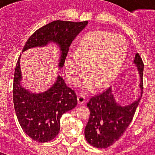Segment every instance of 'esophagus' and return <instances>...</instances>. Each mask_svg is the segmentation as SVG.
I'll list each match as a JSON object with an SVG mask.
<instances>
[{
  "instance_id": "obj_1",
  "label": "esophagus",
  "mask_w": 155,
  "mask_h": 155,
  "mask_svg": "<svg viewBox=\"0 0 155 155\" xmlns=\"http://www.w3.org/2000/svg\"><path fill=\"white\" fill-rule=\"evenodd\" d=\"M85 100H86V97L85 95L80 94L78 96V104H85Z\"/></svg>"
}]
</instances>
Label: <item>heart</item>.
<instances>
[{
	"mask_svg": "<svg viewBox=\"0 0 155 155\" xmlns=\"http://www.w3.org/2000/svg\"><path fill=\"white\" fill-rule=\"evenodd\" d=\"M127 55V44L123 37L107 31H92L81 38L74 54L66 57L65 71L70 81L79 85L88 71L86 90H92L98 84L99 87H106L117 76Z\"/></svg>",
	"mask_w": 155,
	"mask_h": 155,
	"instance_id": "b5f03b06",
	"label": "heart"
}]
</instances>
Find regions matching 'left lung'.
I'll use <instances>...</instances> for the list:
<instances>
[{
    "label": "left lung",
    "mask_w": 155,
    "mask_h": 155,
    "mask_svg": "<svg viewBox=\"0 0 155 155\" xmlns=\"http://www.w3.org/2000/svg\"><path fill=\"white\" fill-rule=\"evenodd\" d=\"M134 63L140 73V87L143 91L144 62L139 53L136 54ZM140 98L128 106L122 107L116 103L111 88L91 97L87 103L90 112L84 130L87 142L98 149H105L113 145L132 121Z\"/></svg>",
    "instance_id": "left-lung-1"
}]
</instances>
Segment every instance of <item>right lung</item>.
Masks as SVG:
<instances>
[{
    "instance_id": "obj_1",
    "label": "right lung",
    "mask_w": 155,
    "mask_h": 155,
    "mask_svg": "<svg viewBox=\"0 0 155 155\" xmlns=\"http://www.w3.org/2000/svg\"><path fill=\"white\" fill-rule=\"evenodd\" d=\"M87 24L88 21H52L35 31L27 40L23 51L45 46L50 42H56L60 47L59 66L62 67L72 41ZM19 58L15 69L13 82L14 107L17 118L23 130L32 140L41 143L50 141L60 131L61 116L77 105V96L61 76L46 92L36 94L27 91L19 84Z\"/></svg>"
}]
</instances>
